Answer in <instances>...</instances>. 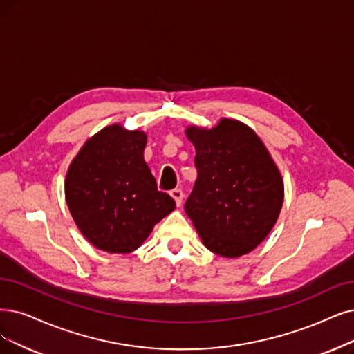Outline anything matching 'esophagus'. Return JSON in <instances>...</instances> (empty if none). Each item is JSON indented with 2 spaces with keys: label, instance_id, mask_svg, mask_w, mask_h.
I'll list each match as a JSON object with an SVG mask.
<instances>
[{
  "label": "esophagus",
  "instance_id": "34e87169",
  "mask_svg": "<svg viewBox=\"0 0 354 354\" xmlns=\"http://www.w3.org/2000/svg\"><path fill=\"white\" fill-rule=\"evenodd\" d=\"M169 194L173 196V199L176 201V205L181 206V203H183V192L180 189H174V190H171V193H169Z\"/></svg>",
  "mask_w": 354,
  "mask_h": 354
}]
</instances>
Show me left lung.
<instances>
[{"label":"left lung","instance_id":"1","mask_svg":"<svg viewBox=\"0 0 354 354\" xmlns=\"http://www.w3.org/2000/svg\"><path fill=\"white\" fill-rule=\"evenodd\" d=\"M197 180L185 209L203 245L222 257L252 251L274 226L285 187L266 145L251 128L221 119L214 128L189 126Z\"/></svg>","mask_w":354,"mask_h":354}]
</instances>
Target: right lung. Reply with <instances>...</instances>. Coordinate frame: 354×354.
<instances>
[{
    "label": "right lung",
    "mask_w": 354,
    "mask_h": 354,
    "mask_svg": "<svg viewBox=\"0 0 354 354\" xmlns=\"http://www.w3.org/2000/svg\"><path fill=\"white\" fill-rule=\"evenodd\" d=\"M147 133L115 123L91 136L71 162L65 199L78 230L98 250L135 251L176 209L144 160Z\"/></svg>",
    "instance_id": "1"
}]
</instances>
